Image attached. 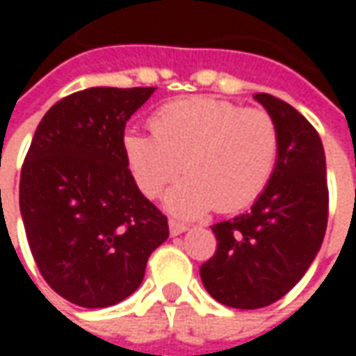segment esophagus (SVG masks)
Here are the masks:
<instances>
[{
	"instance_id": "1",
	"label": "esophagus",
	"mask_w": 356,
	"mask_h": 356,
	"mask_svg": "<svg viewBox=\"0 0 356 356\" xmlns=\"http://www.w3.org/2000/svg\"><path fill=\"white\" fill-rule=\"evenodd\" d=\"M168 227H170V236H180V234H184L186 229H188V226L182 224V222H178V220H170Z\"/></svg>"
}]
</instances>
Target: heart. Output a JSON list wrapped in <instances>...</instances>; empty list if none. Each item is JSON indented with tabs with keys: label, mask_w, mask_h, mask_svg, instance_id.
Instances as JSON below:
<instances>
[{
	"label": "heart",
	"mask_w": 356,
	"mask_h": 356,
	"mask_svg": "<svg viewBox=\"0 0 356 356\" xmlns=\"http://www.w3.org/2000/svg\"><path fill=\"white\" fill-rule=\"evenodd\" d=\"M150 134L127 132L124 156L146 198L164 192L182 168L186 178L166 196V208L200 216L248 208L273 178L280 130L264 108H243L213 97H190L160 106Z\"/></svg>",
	"instance_id": "1"
}]
</instances>
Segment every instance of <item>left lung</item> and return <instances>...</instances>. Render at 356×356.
Here are the masks:
<instances>
[{
	"label": "left lung",
	"mask_w": 356,
	"mask_h": 356,
	"mask_svg": "<svg viewBox=\"0 0 356 356\" xmlns=\"http://www.w3.org/2000/svg\"><path fill=\"white\" fill-rule=\"evenodd\" d=\"M253 97L280 130L277 166L250 212L213 224L218 245L200 267L206 291L236 309L267 307L289 293L319 252L329 218L319 132L291 104Z\"/></svg>",
	"instance_id": "obj_1"
}]
</instances>
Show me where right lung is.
<instances>
[{
    "label": "right lung",
    "mask_w": 356,
    "mask_h": 356,
    "mask_svg": "<svg viewBox=\"0 0 356 356\" xmlns=\"http://www.w3.org/2000/svg\"><path fill=\"white\" fill-rule=\"evenodd\" d=\"M154 87H92L55 103L21 166L19 208L43 280L79 307H111L143 283L168 220L143 196L124 127Z\"/></svg>",
    "instance_id": "right-lung-1"
}]
</instances>
